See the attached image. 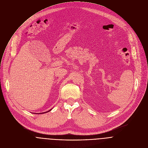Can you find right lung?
Listing matches in <instances>:
<instances>
[{
	"label": "right lung",
	"instance_id": "1",
	"mask_svg": "<svg viewBox=\"0 0 148 148\" xmlns=\"http://www.w3.org/2000/svg\"><path fill=\"white\" fill-rule=\"evenodd\" d=\"M51 110V109L50 110H49V111H46V112H43V113H39V114H45V113H47V112H49V111H50Z\"/></svg>",
	"mask_w": 148,
	"mask_h": 148
}]
</instances>
